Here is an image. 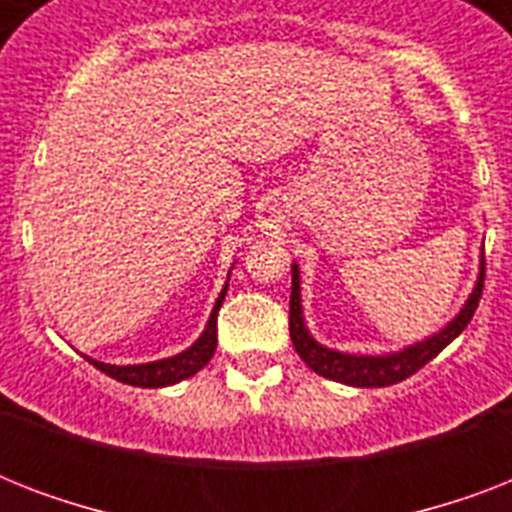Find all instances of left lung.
<instances>
[{
    "label": "left lung",
    "mask_w": 512,
    "mask_h": 512,
    "mask_svg": "<svg viewBox=\"0 0 512 512\" xmlns=\"http://www.w3.org/2000/svg\"><path fill=\"white\" fill-rule=\"evenodd\" d=\"M300 268L292 263V297H289V335L295 342V350L300 353L305 364L311 366L313 372L327 377V380L342 382V385H353V388H385V385H396V382L412 377L417 369L433 361L441 350L460 337V332L470 324L473 313L478 308L481 292H484V255H481V268H478L476 287L454 316L449 324L428 335L425 340H417L404 348L390 350V353H345L321 345L316 337L308 332L303 316V295H300Z\"/></svg>",
    "instance_id": "obj_1"
}]
</instances>
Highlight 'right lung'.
<instances>
[{"instance_id":"add662e5","label":"right lung","mask_w":512,"mask_h":512,"mask_svg":"<svg viewBox=\"0 0 512 512\" xmlns=\"http://www.w3.org/2000/svg\"><path fill=\"white\" fill-rule=\"evenodd\" d=\"M228 281H231V273H228ZM228 281L225 287L220 289L215 305H212V313H209L207 327L196 340L188 345L185 350L175 353V356L159 358V361H148V364H127L116 366L106 364V361H98V358L84 356L92 366H98L100 372H106L108 377L124 382V385H135V388H167V385H175L180 380H188L193 374L199 372L201 366L209 364V358L217 348V311L225 300V292H228Z\"/></svg>"}]
</instances>
